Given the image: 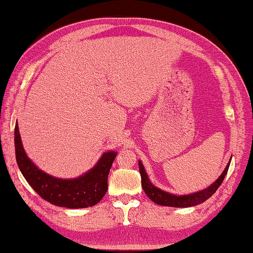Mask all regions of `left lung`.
<instances>
[{"instance_id":"obj_1","label":"left lung","mask_w":253,"mask_h":253,"mask_svg":"<svg viewBox=\"0 0 253 253\" xmlns=\"http://www.w3.org/2000/svg\"><path fill=\"white\" fill-rule=\"evenodd\" d=\"M231 158L228 163V165L225 166L224 170L222 172L220 176L217 177L215 182H213L211 185L208 186L207 188H204V190H201L198 192H194V193L185 194V195L172 194L169 193V192H166L164 190H161V188L156 187L151 181H149L146 170L144 169L143 163L138 161L139 173H140V176H142L143 190L148 198L151 199L154 203H156L158 205H164V207H172V208L195 207V205H199L201 203L205 202V201L211 198V196L215 193L217 187L221 185L226 173H228Z\"/></svg>"}]
</instances>
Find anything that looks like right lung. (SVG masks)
<instances>
[{
    "mask_svg": "<svg viewBox=\"0 0 253 253\" xmlns=\"http://www.w3.org/2000/svg\"><path fill=\"white\" fill-rule=\"evenodd\" d=\"M14 145L16 163L24 178L42 199L55 207H93L100 202L108 190L107 179L117 152H105L92 169L78 177L59 178L43 172L28 157L21 140L18 122L15 123Z\"/></svg>",
    "mask_w": 253,
    "mask_h": 253,
    "instance_id": "add662e5",
    "label": "right lung"
}]
</instances>
